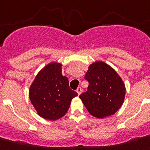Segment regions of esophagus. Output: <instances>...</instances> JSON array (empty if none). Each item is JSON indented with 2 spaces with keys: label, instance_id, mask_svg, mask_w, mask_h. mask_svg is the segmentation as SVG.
<instances>
[{
  "label": "esophagus",
  "instance_id": "34e87169",
  "mask_svg": "<svg viewBox=\"0 0 150 150\" xmlns=\"http://www.w3.org/2000/svg\"><path fill=\"white\" fill-rule=\"evenodd\" d=\"M77 93H78V94L80 95L81 93V87H79V88H78V89H77Z\"/></svg>",
  "mask_w": 150,
  "mask_h": 150
}]
</instances>
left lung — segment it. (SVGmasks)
I'll list each match as a JSON object with an SVG mask.
<instances>
[{
	"label": "left lung",
	"mask_w": 150,
	"mask_h": 150,
	"mask_svg": "<svg viewBox=\"0 0 150 150\" xmlns=\"http://www.w3.org/2000/svg\"><path fill=\"white\" fill-rule=\"evenodd\" d=\"M88 91L79 96L91 115L98 118L110 116L120 109L125 96V86L114 69L104 62L90 65L84 76Z\"/></svg>",
	"instance_id": "8db88e82"
}]
</instances>
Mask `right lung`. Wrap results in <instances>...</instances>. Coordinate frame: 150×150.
I'll use <instances>...</instances> for the list:
<instances>
[{
    "label": "right lung",
    "mask_w": 150,
    "mask_h": 150,
    "mask_svg": "<svg viewBox=\"0 0 150 150\" xmlns=\"http://www.w3.org/2000/svg\"><path fill=\"white\" fill-rule=\"evenodd\" d=\"M68 78L62 75V64L50 62L36 75L29 88V98L38 114L47 120L64 116L71 100L78 96L70 89Z\"/></svg>",
    "instance_id": "obj_1"
}]
</instances>
